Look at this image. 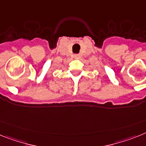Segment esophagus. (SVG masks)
Returning a JSON list of instances; mask_svg holds the SVG:
<instances>
[{
    "mask_svg": "<svg viewBox=\"0 0 146 146\" xmlns=\"http://www.w3.org/2000/svg\"><path fill=\"white\" fill-rule=\"evenodd\" d=\"M79 58H80V56H79V55L75 56V59H79Z\"/></svg>",
    "mask_w": 146,
    "mask_h": 146,
    "instance_id": "obj_1",
    "label": "esophagus"
}]
</instances>
